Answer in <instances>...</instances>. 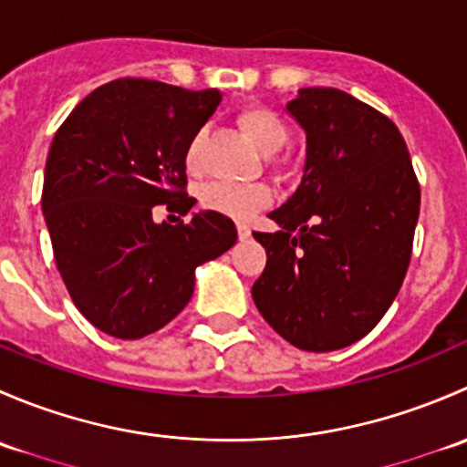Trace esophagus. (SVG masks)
I'll list each match as a JSON object with an SVG mask.
<instances>
[{"label":"esophagus","mask_w":467,"mask_h":467,"mask_svg":"<svg viewBox=\"0 0 467 467\" xmlns=\"http://www.w3.org/2000/svg\"><path fill=\"white\" fill-rule=\"evenodd\" d=\"M237 234H239V239H248V237H251V228H248V223H242V221H239V223H237Z\"/></svg>","instance_id":"esophagus-1"}]
</instances>
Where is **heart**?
<instances>
[{
    "instance_id": "1",
    "label": "heart",
    "mask_w": 467,
    "mask_h": 467,
    "mask_svg": "<svg viewBox=\"0 0 467 467\" xmlns=\"http://www.w3.org/2000/svg\"><path fill=\"white\" fill-rule=\"evenodd\" d=\"M234 119H237L239 129L264 153H275L289 144V124L273 108L251 103V106L239 108ZM203 142L205 130L201 129L192 135L185 146L182 160H185V169L190 173H199L203 167ZM275 167L285 171L286 164L277 162ZM268 201H271V190L264 182H248V185L244 182H210L201 190V205L216 214L230 216V219H248L264 205H268Z\"/></svg>"
}]
</instances>
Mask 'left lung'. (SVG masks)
Returning <instances> with one entry per match:
<instances>
[{
  "instance_id": "left-lung-1",
  "label": "left lung",
  "mask_w": 467,
  "mask_h": 467,
  "mask_svg": "<svg viewBox=\"0 0 467 467\" xmlns=\"http://www.w3.org/2000/svg\"><path fill=\"white\" fill-rule=\"evenodd\" d=\"M286 110L307 133L296 194L253 233L266 268L253 300L282 338L329 352L381 321L411 262L420 185L398 126L337 88H303Z\"/></svg>"
}]
</instances>
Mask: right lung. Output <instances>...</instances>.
<instances>
[{
    "mask_svg": "<svg viewBox=\"0 0 467 467\" xmlns=\"http://www.w3.org/2000/svg\"><path fill=\"white\" fill-rule=\"evenodd\" d=\"M219 89L117 78L89 92L56 130L42 212L54 260L78 312L115 338H142L178 317L194 271L237 242L233 221L199 212L155 223L153 207L187 214L185 146Z\"/></svg>",
    "mask_w": 467,
    "mask_h": 467,
    "instance_id": "add662e5",
    "label": "right lung"
}]
</instances>
